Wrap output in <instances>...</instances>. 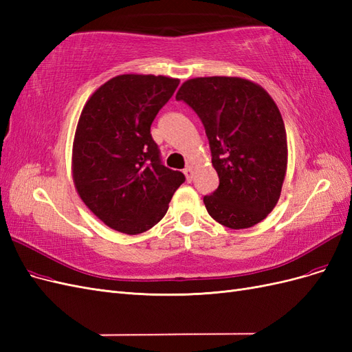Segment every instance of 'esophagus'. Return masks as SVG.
<instances>
[{"instance_id": "34e87169", "label": "esophagus", "mask_w": 352, "mask_h": 352, "mask_svg": "<svg viewBox=\"0 0 352 352\" xmlns=\"http://www.w3.org/2000/svg\"><path fill=\"white\" fill-rule=\"evenodd\" d=\"M184 173H185V176H186L188 182H190V180H192V177H194V167H192V166H188V167L184 170Z\"/></svg>"}]
</instances>
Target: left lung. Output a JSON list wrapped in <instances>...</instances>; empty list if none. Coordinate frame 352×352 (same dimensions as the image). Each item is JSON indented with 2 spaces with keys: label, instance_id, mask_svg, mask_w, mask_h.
<instances>
[{
  "label": "left lung",
  "instance_id": "8db88e82",
  "mask_svg": "<svg viewBox=\"0 0 352 352\" xmlns=\"http://www.w3.org/2000/svg\"><path fill=\"white\" fill-rule=\"evenodd\" d=\"M204 124L219 188L204 197L208 214L229 229L267 217L280 197L287 166L282 114L260 85L242 78L186 80L176 94Z\"/></svg>",
  "mask_w": 352,
  "mask_h": 352
}]
</instances>
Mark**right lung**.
Masks as SVG:
<instances>
[{
	"instance_id": "add662e5",
	"label": "right lung",
	"mask_w": 352,
	"mask_h": 352,
	"mask_svg": "<svg viewBox=\"0 0 352 352\" xmlns=\"http://www.w3.org/2000/svg\"><path fill=\"white\" fill-rule=\"evenodd\" d=\"M179 79L120 74L95 91L73 141V182L82 201L109 228L138 235L164 217L184 173L167 168L151 136L157 113Z\"/></svg>"
}]
</instances>
